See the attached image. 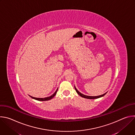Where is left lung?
<instances>
[{
  "label": "left lung",
  "mask_w": 135,
  "mask_h": 135,
  "mask_svg": "<svg viewBox=\"0 0 135 135\" xmlns=\"http://www.w3.org/2000/svg\"><path fill=\"white\" fill-rule=\"evenodd\" d=\"M75 90L76 91V92L78 93L80 96H81L82 97H83L84 98H86V99H97V98H100L102 97H103L104 95H105L106 94V93L102 94V95H98V96H88V95H85L83 94H82L81 92H80L78 90L76 89V88H75Z\"/></svg>",
  "instance_id": "left-lung-1"
}]
</instances>
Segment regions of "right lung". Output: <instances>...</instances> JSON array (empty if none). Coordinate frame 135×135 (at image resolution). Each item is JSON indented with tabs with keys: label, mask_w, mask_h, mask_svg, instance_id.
<instances>
[{
	"label": "right lung",
	"mask_w": 135,
	"mask_h": 135,
	"mask_svg": "<svg viewBox=\"0 0 135 135\" xmlns=\"http://www.w3.org/2000/svg\"><path fill=\"white\" fill-rule=\"evenodd\" d=\"M57 91V89L56 90V91L54 92V93H53V94H52V95H51L50 97H46V98H35V97H32V96H30V97L35 99V100H39V101H47V100H49L50 99H51L52 98H53L54 95L56 94V92Z\"/></svg>",
	"instance_id": "right-lung-1"
}]
</instances>
